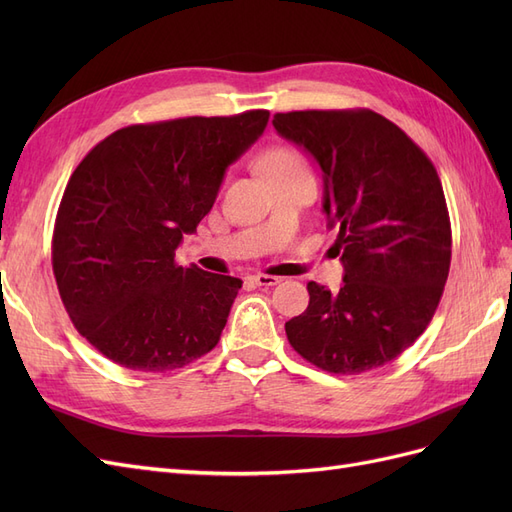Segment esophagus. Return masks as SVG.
Here are the masks:
<instances>
[{"mask_svg":"<svg viewBox=\"0 0 512 512\" xmlns=\"http://www.w3.org/2000/svg\"><path fill=\"white\" fill-rule=\"evenodd\" d=\"M247 282L256 286H275L280 284V277L275 275H247Z\"/></svg>","mask_w":512,"mask_h":512,"instance_id":"obj_1","label":"esophagus"}]
</instances>
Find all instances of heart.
I'll return each instance as SVG.
<instances>
[{
	"instance_id": "b5f03b06",
	"label": "heart",
	"mask_w": 512,
	"mask_h": 512,
	"mask_svg": "<svg viewBox=\"0 0 512 512\" xmlns=\"http://www.w3.org/2000/svg\"><path fill=\"white\" fill-rule=\"evenodd\" d=\"M260 170L265 177L271 175H282V173H307V168L303 160L299 158V153H294L290 149H271L260 160Z\"/></svg>"
}]
</instances>
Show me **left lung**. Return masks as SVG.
<instances>
[{"instance_id": "left-lung-1", "label": "left lung", "mask_w": 512, "mask_h": 512, "mask_svg": "<svg viewBox=\"0 0 512 512\" xmlns=\"http://www.w3.org/2000/svg\"><path fill=\"white\" fill-rule=\"evenodd\" d=\"M273 126L320 164L322 209L344 262L339 292L307 284L309 305L286 322L288 342L331 374L391 363L427 329L451 267L438 170L369 108L277 113Z\"/></svg>"}]
</instances>
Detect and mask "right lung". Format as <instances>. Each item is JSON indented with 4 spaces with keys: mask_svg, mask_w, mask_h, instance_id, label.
I'll list each match as a JSON object with an SVG mask.
<instances>
[{
    "mask_svg": "<svg viewBox=\"0 0 512 512\" xmlns=\"http://www.w3.org/2000/svg\"><path fill=\"white\" fill-rule=\"evenodd\" d=\"M267 121L269 111H245L136 123L76 166L55 220L53 273L76 331L106 359L156 374L218 346L243 282L179 267L175 250Z\"/></svg>",
    "mask_w": 512,
    "mask_h": 512,
    "instance_id": "right-lung-1",
    "label": "right lung"
}]
</instances>
